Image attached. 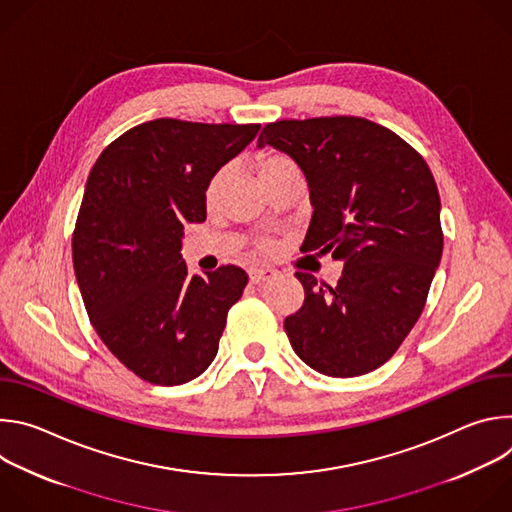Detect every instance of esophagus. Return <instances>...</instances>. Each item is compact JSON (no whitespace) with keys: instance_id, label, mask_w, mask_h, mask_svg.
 <instances>
[{"instance_id":"34e87169","label":"esophagus","mask_w":512,"mask_h":512,"mask_svg":"<svg viewBox=\"0 0 512 512\" xmlns=\"http://www.w3.org/2000/svg\"><path fill=\"white\" fill-rule=\"evenodd\" d=\"M275 275H277V271H275V269H269V267H251V269H249V281L255 283V285H259V283H263V281H269V279H273Z\"/></svg>"}]
</instances>
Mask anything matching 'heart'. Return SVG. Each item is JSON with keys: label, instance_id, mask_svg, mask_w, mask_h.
<instances>
[{"label": "heart", "instance_id": "obj_1", "mask_svg": "<svg viewBox=\"0 0 512 512\" xmlns=\"http://www.w3.org/2000/svg\"><path fill=\"white\" fill-rule=\"evenodd\" d=\"M294 170H298L296 164L291 162V158H287L285 154L267 152V154H263V156L257 160V174H259V178H261V182H263L265 186L273 184L275 180L283 178L285 174L294 172ZM227 178H229V170H227V168L216 170V172L210 176V180H208V184H206V190H204V200H206V204H214V202L218 200V196H221V192H223V188H225V184H227ZM259 251H263V253L273 251V243H271V241H261V243H259Z\"/></svg>", "mask_w": 512, "mask_h": 512}]
</instances>
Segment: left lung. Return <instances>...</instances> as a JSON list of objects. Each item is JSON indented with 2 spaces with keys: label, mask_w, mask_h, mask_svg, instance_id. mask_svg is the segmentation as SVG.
Segmentation results:
<instances>
[{
  "label": "left lung",
  "mask_w": 512,
  "mask_h": 512,
  "mask_svg": "<svg viewBox=\"0 0 512 512\" xmlns=\"http://www.w3.org/2000/svg\"><path fill=\"white\" fill-rule=\"evenodd\" d=\"M263 143L294 158L306 174L314 214L302 251L344 261L334 285L296 271L306 298L285 318V334L322 375L371 373L419 320L442 259L433 174L405 139L364 117L267 123Z\"/></svg>",
  "instance_id": "1"
}]
</instances>
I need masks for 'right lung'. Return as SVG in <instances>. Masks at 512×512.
Segmentation results:
<instances>
[{"mask_svg": "<svg viewBox=\"0 0 512 512\" xmlns=\"http://www.w3.org/2000/svg\"><path fill=\"white\" fill-rule=\"evenodd\" d=\"M259 123L145 121L95 162L72 233L89 320L135 377L174 387L214 360L247 273L223 265L190 275L184 225L206 218L210 176L253 141Z\"/></svg>", "mask_w": 512, "mask_h": 512, "instance_id": "1", "label": "right lung"}]
</instances>
